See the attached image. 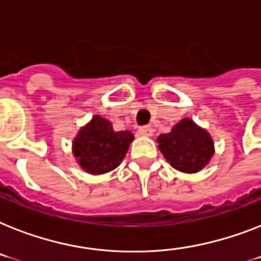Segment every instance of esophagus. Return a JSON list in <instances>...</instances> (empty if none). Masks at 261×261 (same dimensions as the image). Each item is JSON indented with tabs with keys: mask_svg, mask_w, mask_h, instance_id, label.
<instances>
[{
	"mask_svg": "<svg viewBox=\"0 0 261 261\" xmlns=\"http://www.w3.org/2000/svg\"><path fill=\"white\" fill-rule=\"evenodd\" d=\"M139 134L143 137H151L153 135V128L150 126H143L139 128Z\"/></svg>",
	"mask_w": 261,
	"mask_h": 261,
	"instance_id": "obj_1",
	"label": "esophagus"
}]
</instances>
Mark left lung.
<instances>
[{
    "mask_svg": "<svg viewBox=\"0 0 261 261\" xmlns=\"http://www.w3.org/2000/svg\"><path fill=\"white\" fill-rule=\"evenodd\" d=\"M157 142L171 167L184 173L202 171L214 155L211 135L188 118L174 124L171 133L160 135Z\"/></svg>",
    "mask_w": 261,
    "mask_h": 261,
    "instance_id": "1",
    "label": "left lung"
}]
</instances>
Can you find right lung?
I'll use <instances>...</instances> for the list:
<instances>
[{"label":"right lung","mask_w":261,"mask_h":261,"mask_svg":"<svg viewBox=\"0 0 261 261\" xmlns=\"http://www.w3.org/2000/svg\"><path fill=\"white\" fill-rule=\"evenodd\" d=\"M133 139L131 131H115L110 120L94 115L73 141V154L88 173H107L120 165Z\"/></svg>","instance_id":"right-lung-1"}]
</instances>
